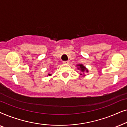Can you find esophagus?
Masks as SVG:
<instances>
[{
	"label": "esophagus",
	"mask_w": 127,
	"mask_h": 127,
	"mask_svg": "<svg viewBox=\"0 0 127 127\" xmlns=\"http://www.w3.org/2000/svg\"><path fill=\"white\" fill-rule=\"evenodd\" d=\"M63 64H66V65H67V64H69V61H64L63 62Z\"/></svg>",
	"instance_id": "1"
}]
</instances>
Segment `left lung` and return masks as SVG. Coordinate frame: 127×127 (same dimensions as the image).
Masks as SVG:
<instances>
[{"instance_id": "obj_1", "label": "left lung", "mask_w": 127, "mask_h": 127, "mask_svg": "<svg viewBox=\"0 0 127 127\" xmlns=\"http://www.w3.org/2000/svg\"><path fill=\"white\" fill-rule=\"evenodd\" d=\"M76 66L77 67V69L78 70H80V72H81L80 74V76H86L85 75V73H88V70L87 67L83 65V64H78V65H76Z\"/></svg>"}]
</instances>
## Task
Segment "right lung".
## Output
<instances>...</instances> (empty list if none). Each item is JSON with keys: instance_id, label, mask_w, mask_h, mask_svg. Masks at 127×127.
I'll return each instance as SVG.
<instances>
[{"instance_id": "add662e5", "label": "right lung", "mask_w": 127, "mask_h": 127, "mask_svg": "<svg viewBox=\"0 0 127 127\" xmlns=\"http://www.w3.org/2000/svg\"><path fill=\"white\" fill-rule=\"evenodd\" d=\"M51 75H52L51 74H50V73H48V76H51Z\"/></svg>"}]
</instances>
